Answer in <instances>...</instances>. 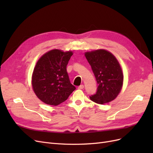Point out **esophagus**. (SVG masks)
Wrapping results in <instances>:
<instances>
[{"instance_id":"obj_1","label":"esophagus","mask_w":153,"mask_h":153,"mask_svg":"<svg viewBox=\"0 0 153 153\" xmlns=\"http://www.w3.org/2000/svg\"><path fill=\"white\" fill-rule=\"evenodd\" d=\"M84 88V85H80V86L78 87V89H83Z\"/></svg>"}]
</instances>
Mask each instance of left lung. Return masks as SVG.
<instances>
[{
    "label": "left lung",
    "instance_id": "obj_1",
    "mask_svg": "<svg viewBox=\"0 0 153 153\" xmlns=\"http://www.w3.org/2000/svg\"><path fill=\"white\" fill-rule=\"evenodd\" d=\"M98 86L96 93L90 99L98 104H105L118 96L123 84L121 66L114 55L103 49L85 53Z\"/></svg>",
    "mask_w": 153,
    "mask_h": 153
}]
</instances>
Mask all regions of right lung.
Instances as JSON below:
<instances>
[{
    "instance_id": "1",
    "label": "right lung",
    "mask_w": 153,
    "mask_h": 153,
    "mask_svg": "<svg viewBox=\"0 0 153 153\" xmlns=\"http://www.w3.org/2000/svg\"><path fill=\"white\" fill-rule=\"evenodd\" d=\"M71 51L54 49L45 53L34 69L32 85L37 97L45 103L56 106L66 101L76 87L69 80L66 66Z\"/></svg>"
}]
</instances>
